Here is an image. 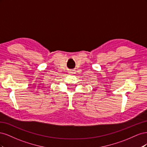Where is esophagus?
<instances>
[{
	"label": "esophagus",
	"instance_id": "34e87169",
	"mask_svg": "<svg viewBox=\"0 0 147 147\" xmlns=\"http://www.w3.org/2000/svg\"><path fill=\"white\" fill-rule=\"evenodd\" d=\"M69 73L70 74H72L73 73H74V72H73V71H70V72H69Z\"/></svg>",
	"mask_w": 147,
	"mask_h": 147
}]
</instances>
